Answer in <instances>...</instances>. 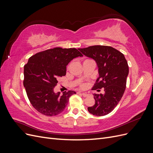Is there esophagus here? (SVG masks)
<instances>
[{
	"instance_id": "1",
	"label": "esophagus",
	"mask_w": 153,
	"mask_h": 153,
	"mask_svg": "<svg viewBox=\"0 0 153 153\" xmlns=\"http://www.w3.org/2000/svg\"><path fill=\"white\" fill-rule=\"evenodd\" d=\"M78 93H80V92H78ZM81 94H82V95L83 96H84V97H87V96H88V95H89L88 94L85 93V92H82Z\"/></svg>"
}]
</instances>
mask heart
<instances>
[{
	"instance_id": "heart-1",
	"label": "heart",
	"mask_w": 153,
	"mask_h": 153,
	"mask_svg": "<svg viewBox=\"0 0 153 153\" xmlns=\"http://www.w3.org/2000/svg\"><path fill=\"white\" fill-rule=\"evenodd\" d=\"M85 85H82V87H83V88H84V87H85Z\"/></svg>"
}]
</instances>
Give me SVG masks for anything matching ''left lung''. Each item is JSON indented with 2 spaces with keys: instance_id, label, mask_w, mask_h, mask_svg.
Masks as SVG:
<instances>
[{
  "instance_id": "1",
  "label": "left lung",
  "mask_w": 153,
  "mask_h": 153,
  "mask_svg": "<svg viewBox=\"0 0 153 153\" xmlns=\"http://www.w3.org/2000/svg\"><path fill=\"white\" fill-rule=\"evenodd\" d=\"M78 50L94 59L98 66L99 76L92 89L104 88L105 91L103 94H93L95 104L89 106L88 111L96 116L107 115L117 105L126 89L129 73L127 61L121 52L108 46L95 45Z\"/></svg>"
}]
</instances>
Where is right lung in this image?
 Returning <instances> with one entry per match:
<instances>
[{
	"label": "right lung",
	"mask_w": 153,
	"mask_h": 153,
	"mask_svg": "<svg viewBox=\"0 0 153 153\" xmlns=\"http://www.w3.org/2000/svg\"><path fill=\"white\" fill-rule=\"evenodd\" d=\"M82 54L76 48L60 47L47 50L32 55L24 66V86L30 103L39 112L54 116L63 112L69 98L75 91L58 92L54 87L59 77L65 76L66 66Z\"/></svg>",
	"instance_id": "add662e5"
}]
</instances>
